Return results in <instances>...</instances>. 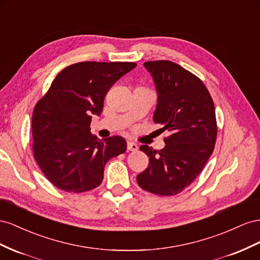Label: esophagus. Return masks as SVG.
I'll return each mask as SVG.
<instances>
[{
  "mask_svg": "<svg viewBox=\"0 0 260 260\" xmlns=\"http://www.w3.org/2000/svg\"><path fill=\"white\" fill-rule=\"evenodd\" d=\"M127 150L128 151H137L138 150V146L135 143L128 142L127 143Z\"/></svg>",
  "mask_w": 260,
  "mask_h": 260,
  "instance_id": "1",
  "label": "esophagus"
}]
</instances>
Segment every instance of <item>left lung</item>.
Listing matches in <instances>:
<instances>
[{
    "label": "left lung",
    "mask_w": 260,
    "mask_h": 260,
    "mask_svg": "<svg viewBox=\"0 0 260 260\" xmlns=\"http://www.w3.org/2000/svg\"><path fill=\"white\" fill-rule=\"evenodd\" d=\"M144 66L158 93L153 121L170 136L158 151L140 146L149 165L137 175V183L152 194L173 196L189 186L210 158L217 139L216 111L203 81L179 64L161 60Z\"/></svg>",
    "instance_id": "1"
}]
</instances>
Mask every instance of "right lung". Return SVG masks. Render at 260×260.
<instances>
[{
  "label": "right lung",
  "instance_id": "right-lung-1",
  "mask_svg": "<svg viewBox=\"0 0 260 260\" xmlns=\"http://www.w3.org/2000/svg\"><path fill=\"white\" fill-rule=\"evenodd\" d=\"M133 62H80L57 74L32 113L34 157L47 179L65 191L98 187L106 163L126 151V140L90 133L107 92L136 68Z\"/></svg>",
  "mask_w": 260,
  "mask_h": 260
}]
</instances>
